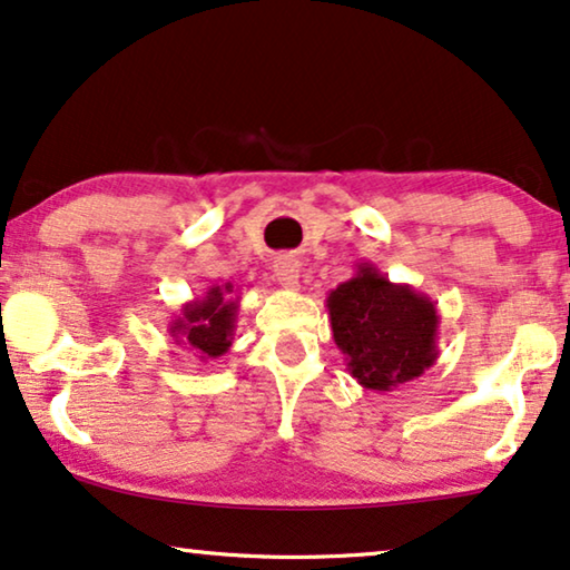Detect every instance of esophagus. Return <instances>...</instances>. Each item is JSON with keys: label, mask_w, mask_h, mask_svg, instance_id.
Here are the masks:
<instances>
[{"label": "esophagus", "mask_w": 570, "mask_h": 570, "mask_svg": "<svg viewBox=\"0 0 570 570\" xmlns=\"http://www.w3.org/2000/svg\"><path fill=\"white\" fill-rule=\"evenodd\" d=\"M275 279L285 291H297L301 287V265L293 257H279L275 262Z\"/></svg>", "instance_id": "obj_1"}]
</instances>
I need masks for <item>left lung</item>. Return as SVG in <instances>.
<instances>
[{"label":"left lung","instance_id":"obj_1","mask_svg":"<svg viewBox=\"0 0 570 570\" xmlns=\"http://www.w3.org/2000/svg\"><path fill=\"white\" fill-rule=\"evenodd\" d=\"M326 308L346 370L362 387L392 392L435 364V303L405 283H390L370 262H356V275L328 293Z\"/></svg>","mask_w":570,"mask_h":570}]
</instances>
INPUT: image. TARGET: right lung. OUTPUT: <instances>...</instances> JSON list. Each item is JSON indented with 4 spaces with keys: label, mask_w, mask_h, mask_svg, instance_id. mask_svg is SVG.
<instances>
[{
    "label": "right lung",
    "mask_w": 570,
    "mask_h": 570,
    "mask_svg": "<svg viewBox=\"0 0 570 570\" xmlns=\"http://www.w3.org/2000/svg\"><path fill=\"white\" fill-rule=\"evenodd\" d=\"M239 293L232 283L208 287L204 297L186 303L168 323V334L183 348H188L198 362L218 358L234 344Z\"/></svg>",
    "instance_id": "1"
}]
</instances>
